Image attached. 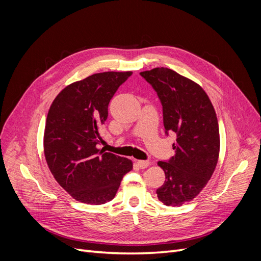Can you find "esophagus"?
<instances>
[{
    "instance_id": "obj_1",
    "label": "esophagus",
    "mask_w": 261,
    "mask_h": 261,
    "mask_svg": "<svg viewBox=\"0 0 261 261\" xmlns=\"http://www.w3.org/2000/svg\"><path fill=\"white\" fill-rule=\"evenodd\" d=\"M137 165L140 168V169H146L148 168L150 165V162L149 161H145V160H138L137 161Z\"/></svg>"
}]
</instances>
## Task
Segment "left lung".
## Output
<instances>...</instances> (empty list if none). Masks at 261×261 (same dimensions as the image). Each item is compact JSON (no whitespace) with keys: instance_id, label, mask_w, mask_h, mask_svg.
Returning <instances> with one entry per match:
<instances>
[{"instance_id":"left-lung-1","label":"left lung","mask_w":261,"mask_h":261,"mask_svg":"<svg viewBox=\"0 0 261 261\" xmlns=\"http://www.w3.org/2000/svg\"><path fill=\"white\" fill-rule=\"evenodd\" d=\"M140 75L161 101L165 134H176L175 154L158 162L165 173L158 198L165 206H181L202 191L217 167L220 134L215 108L198 84L170 68L156 67Z\"/></svg>"}]
</instances>
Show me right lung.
Instances as JSON below:
<instances>
[{"instance_id":"1","label":"right lung","mask_w":261,"mask_h":261,"mask_svg":"<svg viewBox=\"0 0 261 261\" xmlns=\"http://www.w3.org/2000/svg\"><path fill=\"white\" fill-rule=\"evenodd\" d=\"M132 74H93L65 87L50 107L43 137L45 160L58 183L78 201L112 200L123 176L133 169L130 160L98 149L110 100Z\"/></svg>"}]
</instances>
